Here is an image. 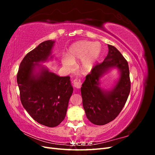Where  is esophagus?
Instances as JSON below:
<instances>
[{
    "instance_id": "34e87169",
    "label": "esophagus",
    "mask_w": 155,
    "mask_h": 155,
    "mask_svg": "<svg viewBox=\"0 0 155 155\" xmlns=\"http://www.w3.org/2000/svg\"><path fill=\"white\" fill-rule=\"evenodd\" d=\"M74 87L76 88H80L81 87V81L79 79H75L73 81Z\"/></svg>"
}]
</instances>
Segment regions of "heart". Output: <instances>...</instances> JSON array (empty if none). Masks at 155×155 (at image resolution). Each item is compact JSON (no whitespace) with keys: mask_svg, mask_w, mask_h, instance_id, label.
Returning a JSON list of instances; mask_svg holds the SVG:
<instances>
[{"mask_svg":"<svg viewBox=\"0 0 155 155\" xmlns=\"http://www.w3.org/2000/svg\"><path fill=\"white\" fill-rule=\"evenodd\" d=\"M101 51L99 43L90 41H79L70 46L68 51V57L62 59L64 68L71 70L74 62L81 59V67L84 72H88L94 68Z\"/></svg>","mask_w":155,"mask_h":155,"instance_id":"b5f03b06","label":"heart"}]
</instances>
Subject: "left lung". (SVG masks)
I'll list each match as a JSON object with an SVG mask.
<instances>
[{
	"label": "left lung",
	"mask_w": 155,
	"mask_h": 155,
	"mask_svg": "<svg viewBox=\"0 0 155 155\" xmlns=\"http://www.w3.org/2000/svg\"><path fill=\"white\" fill-rule=\"evenodd\" d=\"M109 53L101 63L97 64L81 88L83 106L88 120L97 125L114 120L124 108L130 91L129 65L124 56L114 46L108 45ZM112 68L120 72L116 85L110 91L99 87V79Z\"/></svg>",
	"instance_id": "8db88e82"
}]
</instances>
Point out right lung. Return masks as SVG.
Listing matches in <instances>:
<instances>
[{"instance_id": "obj_1", "label": "right lung", "mask_w": 155, "mask_h": 155, "mask_svg": "<svg viewBox=\"0 0 155 155\" xmlns=\"http://www.w3.org/2000/svg\"><path fill=\"white\" fill-rule=\"evenodd\" d=\"M54 43L44 41L28 53L17 76L22 106L33 119L49 127L58 126L64 119L73 92L69 76L60 77L39 64L52 58ZM37 68H40L38 72Z\"/></svg>"}]
</instances>
